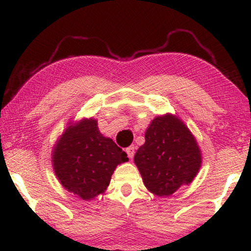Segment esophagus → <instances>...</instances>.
Here are the masks:
<instances>
[{
    "label": "esophagus",
    "mask_w": 251,
    "mask_h": 251,
    "mask_svg": "<svg viewBox=\"0 0 251 251\" xmlns=\"http://www.w3.org/2000/svg\"><path fill=\"white\" fill-rule=\"evenodd\" d=\"M126 152L130 159H132L133 155H135V146H129L128 149H126Z\"/></svg>",
    "instance_id": "obj_1"
}]
</instances>
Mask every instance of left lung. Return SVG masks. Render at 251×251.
Returning <instances> with one entry per match:
<instances>
[{
	"mask_svg": "<svg viewBox=\"0 0 251 251\" xmlns=\"http://www.w3.org/2000/svg\"><path fill=\"white\" fill-rule=\"evenodd\" d=\"M201 151L190 129L177 116H156L145 132L135 163L153 194L169 197L190 184L201 167Z\"/></svg>",
	"mask_w": 251,
	"mask_h": 251,
	"instance_id": "8db88e82",
	"label": "left lung"
}]
</instances>
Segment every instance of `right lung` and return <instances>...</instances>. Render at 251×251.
Returning a JSON list of instances; mask_svg holds the SVG:
<instances>
[{
    "label": "right lung",
    "mask_w": 251,
    "mask_h": 251,
    "mask_svg": "<svg viewBox=\"0 0 251 251\" xmlns=\"http://www.w3.org/2000/svg\"><path fill=\"white\" fill-rule=\"evenodd\" d=\"M126 153L100 133L97 121L83 119L65 130L52 151L53 170L61 185L82 200L104 193Z\"/></svg>",
    "instance_id": "right-lung-1"
}]
</instances>
